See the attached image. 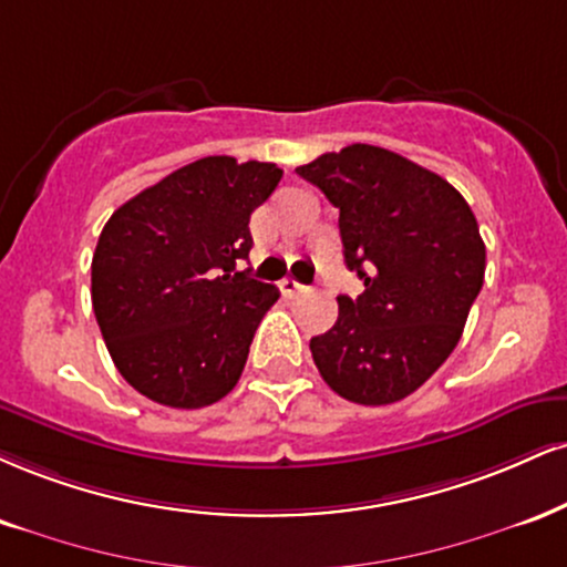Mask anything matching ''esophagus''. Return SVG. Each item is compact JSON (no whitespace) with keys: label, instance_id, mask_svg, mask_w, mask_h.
Instances as JSON below:
<instances>
[{"label":"esophagus","instance_id":"esophagus-1","mask_svg":"<svg viewBox=\"0 0 567 567\" xmlns=\"http://www.w3.org/2000/svg\"><path fill=\"white\" fill-rule=\"evenodd\" d=\"M279 290H282L288 298H292V296H298V292H303L306 285H301L298 279H292V277H285L282 282H279Z\"/></svg>","mask_w":567,"mask_h":567}]
</instances>
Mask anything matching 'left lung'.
<instances>
[{"instance_id": "left-lung-1", "label": "left lung", "mask_w": 567, "mask_h": 567, "mask_svg": "<svg viewBox=\"0 0 567 567\" xmlns=\"http://www.w3.org/2000/svg\"><path fill=\"white\" fill-rule=\"evenodd\" d=\"M340 210L343 258L364 292L309 349L324 383L364 406L406 399L439 370L483 288L486 245L467 200L404 155L349 145L296 168Z\"/></svg>"}]
</instances>
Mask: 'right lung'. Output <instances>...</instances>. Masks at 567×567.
<instances>
[{
    "label": "right lung",
    "instance_id": "add662e5",
    "mask_svg": "<svg viewBox=\"0 0 567 567\" xmlns=\"http://www.w3.org/2000/svg\"><path fill=\"white\" fill-rule=\"evenodd\" d=\"M282 168L208 155L142 189L107 218L92 258V306L134 391L174 409L224 399L240 380L275 285L237 264L250 214Z\"/></svg>",
    "mask_w": 567,
    "mask_h": 567
}]
</instances>
